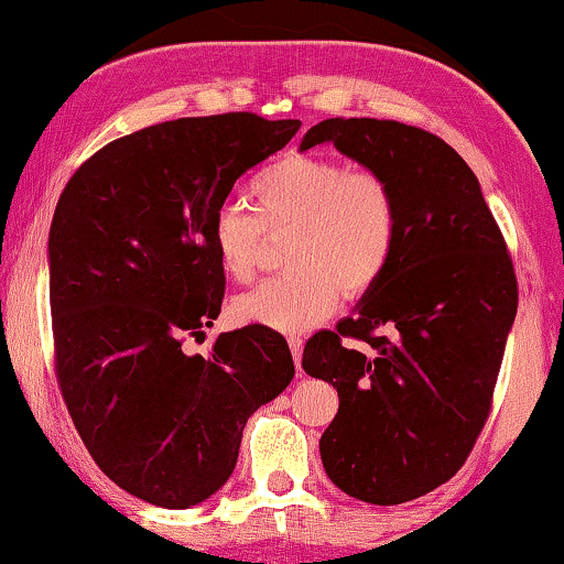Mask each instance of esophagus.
<instances>
[{
  "label": "esophagus",
  "mask_w": 564,
  "mask_h": 564,
  "mask_svg": "<svg viewBox=\"0 0 564 564\" xmlns=\"http://www.w3.org/2000/svg\"><path fill=\"white\" fill-rule=\"evenodd\" d=\"M289 347H291L293 362H296V369L301 375V355H304V339H301V336H289Z\"/></svg>",
  "instance_id": "34e87169"
}]
</instances>
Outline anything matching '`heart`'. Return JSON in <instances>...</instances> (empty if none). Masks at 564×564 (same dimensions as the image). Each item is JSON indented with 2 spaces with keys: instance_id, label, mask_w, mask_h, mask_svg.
<instances>
[{
  "instance_id": "heart-1",
  "label": "heart",
  "mask_w": 564,
  "mask_h": 564,
  "mask_svg": "<svg viewBox=\"0 0 564 564\" xmlns=\"http://www.w3.org/2000/svg\"><path fill=\"white\" fill-rule=\"evenodd\" d=\"M253 209L217 207L209 238L232 281L256 275L268 235L289 232V273L258 283L232 301L240 324L304 332L324 322L339 291L359 299L384 279L398 250L400 202L380 172L349 170L332 156L285 154L250 182Z\"/></svg>"
}]
</instances>
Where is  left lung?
I'll return each instance as SVG.
<instances>
[{
	"instance_id": "left-lung-1",
	"label": "left lung",
	"mask_w": 564,
	"mask_h": 564,
	"mask_svg": "<svg viewBox=\"0 0 564 564\" xmlns=\"http://www.w3.org/2000/svg\"><path fill=\"white\" fill-rule=\"evenodd\" d=\"M332 144L380 172L400 202L398 250L355 316L304 347L339 413L318 451L344 494L413 501L451 481L491 413L517 273L476 174L435 133L400 121L326 119L301 149Z\"/></svg>"
}]
</instances>
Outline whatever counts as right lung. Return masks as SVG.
<instances>
[{
  "instance_id": "add662e5",
  "label": "right lung",
  "mask_w": 564,
  "mask_h": 564,
  "mask_svg": "<svg viewBox=\"0 0 564 564\" xmlns=\"http://www.w3.org/2000/svg\"><path fill=\"white\" fill-rule=\"evenodd\" d=\"M301 121L217 113L147 126L86 159L50 225L55 377L83 443L123 491L166 509L228 481L242 427L293 380L268 326L205 336L225 271L209 225L240 174Z\"/></svg>"
}]
</instances>
